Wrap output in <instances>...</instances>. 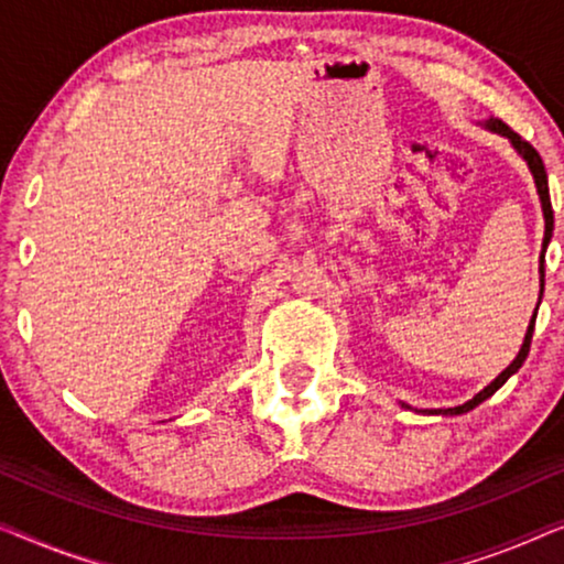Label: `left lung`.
<instances>
[{
  "mask_svg": "<svg viewBox=\"0 0 564 564\" xmlns=\"http://www.w3.org/2000/svg\"><path fill=\"white\" fill-rule=\"evenodd\" d=\"M486 127L490 132H498V134H503V138H509L511 140V145H513V150H517V153L523 158V161H527V165H529V171H531V176H534V184H536V194H539V199H542V212H544V242H542V248L546 250V245H550V237H552V229H554V214H552V202H550V186H546V171H544V163H542V155L536 153L534 148L529 145L527 140H521V134H517L511 130L509 124L506 122H501V120H494V117H490V120L486 122ZM544 250H542V256H539V273H542V281H544ZM544 285V283H542ZM534 322H536V312H534V316H531V322H529V329H527V337H523V345H521V350H519V355L517 358H513V362L509 365V368H506L501 376H498L494 383L490 386H486L482 388V391L478 393V395H473L470 401H465L463 406H455V409H440V411H430V414H465V411H470V409H475L478 406V403H482L486 399H490V395H494L498 388H501L506 380H509L513 372H517L521 365H523V360H527V355H529V345H531V335H534Z\"/></svg>",
  "mask_w": 564,
  "mask_h": 564,
  "instance_id": "left-lung-1",
  "label": "left lung"
}]
</instances>
